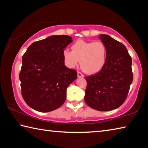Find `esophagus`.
Returning a JSON list of instances; mask_svg holds the SVG:
<instances>
[{
  "label": "esophagus",
  "instance_id": "esophagus-1",
  "mask_svg": "<svg viewBox=\"0 0 148 148\" xmlns=\"http://www.w3.org/2000/svg\"><path fill=\"white\" fill-rule=\"evenodd\" d=\"M77 77H79V78H80V77H83V75L81 73V72H77Z\"/></svg>",
  "mask_w": 148,
  "mask_h": 148
}]
</instances>
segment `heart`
<instances>
[{"mask_svg": "<svg viewBox=\"0 0 148 148\" xmlns=\"http://www.w3.org/2000/svg\"><path fill=\"white\" fill-rule=\"evenodd\" d=\"M72 51L64 50L63 58L69 68L80 65L83 71L88 74L101 71L106 63L107 49L101 41H85L77 40L71 47Z\"/></svg>", "mask_w": 148, "mask_h": 148, "instance_id": "1", "label": "heart"}]
</instances>
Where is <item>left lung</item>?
<instances>
[{"label":"left lung","instance_id":"8db88e82","mask_svg":"<svg viewBox=\"0 0 148 148\" xmlns=\"http://www.w3.org/2000/svg\"><path fill=\"white\" fill-rule=\"evenodd\" d=\"M99 38L107 47V61L101 71L85 77V101L100 111L117 109L125 101L133 82L132 60L122 43L106 34Z\"/></svg>","mask_w":148,"mask_h":148}]
</instances>
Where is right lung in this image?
Wrapping results in <instances>:
<instances>
[{"label": "right lung", "instance_id": "right-lung-1", "mask_svg": "<svg viewBox=\"0 0 148 148\" xmlns=\"http://www.w3.org/2000/svg\"><path fill=\"white\" fill-rule=\"evenodd\" d=\"M72 41L66 35L52 36L33 42L23 55L19 79L23 99L31 108L46 112L64 103L67 87L77 78L63 58Z\"/></svg>", "mask_w": 148, "mask_h": 148}]
</instances>
